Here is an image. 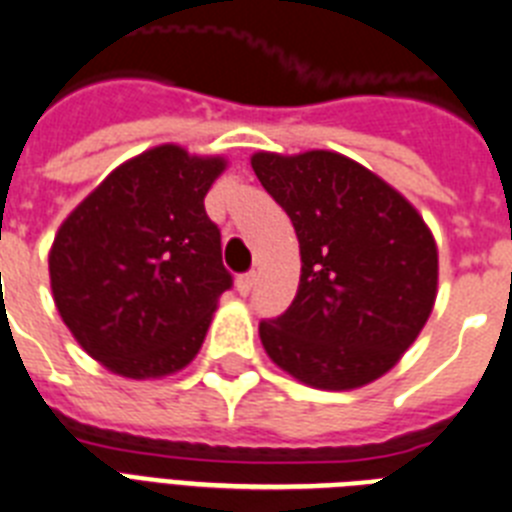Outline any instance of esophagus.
<instances>
[{
  "label": "esophagus",
  "instance_id": "1",
  "mask_svg": "<svg viewBox=\"0 0 512 512\" xmlns=\"http://www.w3.org/2000/svg\"><path fill=\"white\" fill-rule=\"evenodd\" d=\"M255 286V273H242V276H236V291L242 296H247Z\"/></svg>",
  "mask_w": 512,
  "mask_h": 512
}]
</instances>
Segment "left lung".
Instances as JSON below:
<instances>
[{
	"instance_id": "obj_1",
	"label": "left lung",
	"mask_w": 512,
	"mask_h": 512,
	"mask_svg": "<svg viewBox=\"0 0 512 512\" xmlns=\"http://www.w3.org/2000/svg\"><path fill=\"white\" fill-rule=\"evenodd\" d=\"M289 213L302 276L281 317L260 322L273 364L317 390H356L401 362L437 299V242L385 179L333 150L249 158Z\"/></svg>"
}]
</instances>
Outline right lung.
Segmentation results:
<instances>
[{
    "label": "right lung",
    "instance_id": "1",
    "mask_svg": "<svg viewBox=\"0 0 512 512\" xmlns=\"http://www.w3.org/2000/svg\"><path fill=\"white\" fill-rule=\"evenodd\" d=\"M223 156L166 143L111 171L59 226L51 294L64 325L119 377L158 380L192 362L231 286L205 195Z\"/></svg>",
    "mask_w": 512,
    "mask_h": 512
}]
</instances>
